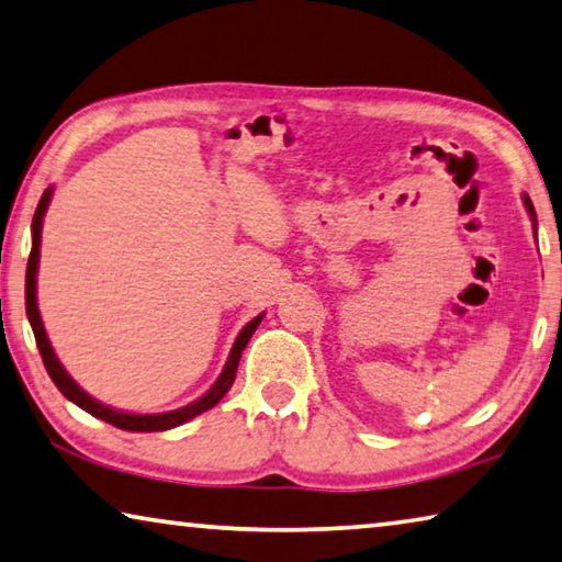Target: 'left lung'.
Instances as JSON below:
<instances>
[{
	"label": "left lung",
	"mask_w": 562,
	"mask_h": 562,
	"mask_svg": "<svg viewBox=\"0 0 562 562\" xmlns=\"http://www.w3.org/2000/svg\"><path fill=\"white\" fill-rule=\"evenodd\" d=\"M522 202H525V210H528V215H530V220H532V229H538V227H536V207H532V202H530L528 194H522Z\"/></svg>",
	"instance_id": "obj_1"
}]
</instances>
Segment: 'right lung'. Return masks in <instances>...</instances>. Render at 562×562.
<instances>
[{"label":"right lung","instance_id":"add662e5","mask_svg":"<svg viewBox=\"0 0 562 562\" xmlns=\"http://www.w3.org/2000/svg\"><path fill=\"white\" fill-rule=\"evenodd\" d=\"M49 200H52V187L49 190H44L42 200L37 204V212H34V220H32V252H30V262H26V282H24V302H26V317H30V325H32V333H34V340H37L40 347V355H42V362L44 368H47L49 378L55 385L59 387V393L65 395L67 400H72L75 405H79L85 409V413L100 417V420L110 423L114 427H120V430H130V432H162V430H172V427L182 425L187 420H192V417H198L204 409L215 407L229 387H233L235 375H237V364L239 358H243V350L249 342V337L257 329V325L262 323L265 315H257L255 319H249V323L239 329L237 340L233 345V352H229V358L225 362V370L220 372V378L215 380V385H212L207 393H204L200 400H194V403L184 405L180 409H169V413H157V415H135V413H122V409H114V407H106L102 405L100 400H94L92 395H87L82 387L77 385V382L67 375V370L61 368V362L57 360L55 350H52L49 345V337L44 333V325H42V317H40V307H37V267H40V245H42V220H44V212L49 207Z\"/></svg>","mask_w":562,"mask_h":562}]
</instances>
